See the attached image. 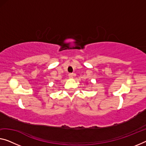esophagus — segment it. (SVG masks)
I'll return each instance as SVG.
<instances>
[{
	"mask_svg": "<svg viewBox=\"0 0 146 146\" xmlns=\"http://www.w3.org/2000/svg\"><path fill=\"white\" fill-rule=\"evenodd\" d=\"M68 76H69V78H74L75 76V74H74V73H70L68 74Z\"/></svg>",
	"mask_w": 146,
	"mask_h": 146,
	"instance_id": "obj_1",
	"label": "esophagus"
}]
</instances>
